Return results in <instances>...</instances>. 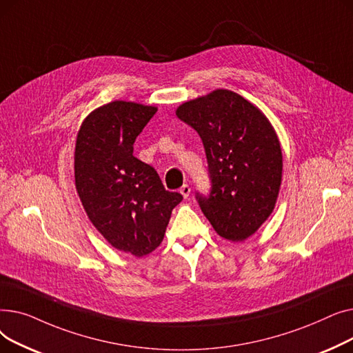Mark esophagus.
I'll use <instances>...</instances> for the list:
<instances>
[{
  "label": "esophagus",
  "mask_w": 353,
  "mask_h": 353,
  "mask_svg": "<svg viewBox=\"0 0 353 353\" xmlns=\"http://www.w3.org/2000/svg\"><path fill=\"white\" fill-rule=\"evenodd\" d=\"M190 192H192V189H190L189 184H183V186L180 188V193L183 194V197H184V199H188V197H189Z\"/></svg>",
  "instance_id": "1"
}]
</instances>
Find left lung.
Wrapping results in <instances>:
<instances>
[{"mask_svg":"<svg viewBox=\"0 0 353 353\" xmlns=\"http://www.w3.org/2000/svg\"><path fill=\"white\" fill-rule=\"evenodd\" d=\"M176 116L205 147L210 192L196 193L203 214L219 236L243 242L270 216L281 189L282 150L272 124L229 90L184 103Z\"/></svg>","mask_w":353,"mask_h":353,"instance_id":"1","label":"left lung"}]
</instances>
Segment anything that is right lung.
I'll use <instances>...</instances> for the list:
<instances>
[{
    "label": "right lung",
    "mask_w": 353,
    "mask_h": 353,
    "mask_svg": "<svg viewBox=\"0 0 353 353\" xmlns=\"http://www.w3.org/2000/svg\"><path fill=\"white\" fill-rule=\"evenodd\" d=\"M156 111L120 100L94 110L81 124L74 154L76 188L91 223L111 246L137 257L161 243L183 200L133 156L137 136Z\"/></svg>",
    "instance_id": "add662e5"
}]
</instances>
